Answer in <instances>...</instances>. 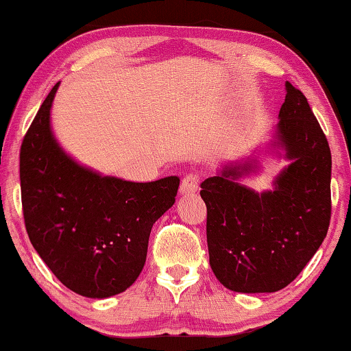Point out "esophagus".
I'll use <instances>...</instances> for the list:
<instances>
[{
	"instance_id": "obj_1",
	"label": "esophagus",
	"mask_w": 351,
	"mask_h": 351,
	"mask_svg": "<svg viewBox=\"0 0 351 351\" xmlns=\"http://www.w3.org/2000/svg\"><path fill=\"white\" fill-rule=\"evenodd\" d=\"M198 189V176L195 173H187L181 181L182 193H193Z\"/></svg>"
}]
</instances>
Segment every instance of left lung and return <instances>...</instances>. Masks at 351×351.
<instances>
[{"label":"left lung","mask_w":351,"mask_h":351,"mask_svg":"<svg viewBox=\"0 0 351 351\" xmlns=\"http://www.w3.org/2000/svg\"><path fill=\"white\" fill-rule=\"evenodd\" d=\"M277 124V145L291 164L274 191L238 184L249 164L202 182L209 265L219 282L239 293L285 289L326 238L331 221V149L304 94L290 82Z\"/></svg>","instance_id":"obj_1"}]
</instances>
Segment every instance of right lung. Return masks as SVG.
<instances>
[{"instance_id":"add662e5","label":"right lung","mask_w":351,"mask_h":351,"mask_svg":"<svg viewBox=\"0 0 351 351\" xmlns=\"http://www.w3.org/2000/svg\"><path fill=\"white\" fill-rule=\"evenodd\" d=\"M51 88L20 148L29 241L62 285L88 298L124 291L142 273L153 223L175 203L180 178L130 182L75 164L55 142Z\"/></svg>"}]
</instances>
